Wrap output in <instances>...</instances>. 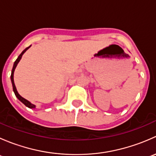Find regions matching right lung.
Listing matches in <instances>:
<instances>
[{
  "mask_svg": "<svg viewBox=\"0 0 156 156\" xmlns=\"http://www.w3.org/2000/svg\"><path fill=\"white\" fill-rule=\"evenodd\" d=\"M31 46V45H30L29 48H27L25 49V50H23V52H22L21 54H20V56H18V58H17V59H16V60L15 62H14L13 66H12V72H11L10 79H11V82H12V89H13V92H14V94H15L16 97L17 98H18V100H20V101H21L22 103H23V104L25 105V106H27V107H29V108H36L35 105L32 104V103H31V102H29V100H26V99L23 98V97H21V96L20 95V94H19L18 91H17L16 87L15 84H14V80H13V74H14V71H15V69H16V67L17 66V65H18L19 62H20V59H22V56H23V55L25 53H26V50H27L28 49H29Z\"/></svg>",
  "mask_w": 156,
  "mask_h": 156,
  "instance_id": "1",
  "label": "right lung"
}]
</instances>
